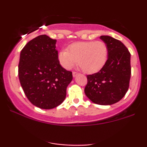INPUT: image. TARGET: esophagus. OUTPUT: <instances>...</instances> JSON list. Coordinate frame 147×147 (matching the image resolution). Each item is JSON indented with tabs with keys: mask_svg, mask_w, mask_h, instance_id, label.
<instances>
[{
	"mask_svg": "<svg viewBox=\"0 0 147 147\" xmlns=\"http://www.w3.org/2000/svg\"><path fill=\"white\" fill-rule=\"evenodd\" d=\"M77 75H78V73H77V72H72V76H73L74 77H76Z\"/></svg>",
	"mask_w": 147,
	"mask_h": 147,
	"instance_id": "34e87169",
	"label": "esophagus"
}]
</instances>
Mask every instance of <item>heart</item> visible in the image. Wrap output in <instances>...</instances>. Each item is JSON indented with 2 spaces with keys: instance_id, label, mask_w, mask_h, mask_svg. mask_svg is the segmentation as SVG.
I'll use <instances>...</instances> for the list:
<instances>
[{
  "instance_id": "heart-1",
  "label": "heart",
  "mask_w": 147,
  "mask_h": 147,
  "mask_svg": "<svg viewBox=\"0 0 147 147\" xmlns=\"http://www.w3.org/2000/svg\"><path fill=\"white\" fill-rule=\"evenodd\" d=\"M108 57V47L104 41H82L74 43L68 50H61L58 60L63 68L69 70L77 63L86 73H95L105 65Z\"/></svg>"
}]
</instances>
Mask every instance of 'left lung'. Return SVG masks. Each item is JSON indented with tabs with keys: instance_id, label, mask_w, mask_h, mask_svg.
Returning a JSON list of instances; mask_svg holds the SVG:
<instances>
[{
	"instance_id": "1",
	"label": "left lung",
	"mask_w": 147,
	"mask_h": 147,
	"mask_svg": "<svg viewBox=\"0 0 147 147\" xmlns=\"http://www.w3.org/2000/svg\"><path fill=\"white\" fill-rule=\"evenodd\" d=\"M100 38L108 47V59L98 72L87 75L84 92L99 105H111L126 95L131 75V54L119 40L109 36Z\"/></svg>"
}]
</instances>
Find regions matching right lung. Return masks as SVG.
Here are the masks:
<instances>
[{"mask_svg":"<svg viewBox=\"0 0 147 147\" xmlns=\"http://www.w3.org/2000/svg\"><path fill=\"white\" fill-rule=\"evenodd\" d=\"M57 41L39 35L22 49L18 63V78L27 98L42 109L60 105L72 79V72L60 65Z\"/></svg>","mask_w":147,"mask_h":147,"instance_id":"1","label":"right lung"}]
</instances>
